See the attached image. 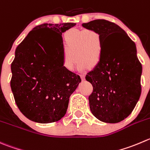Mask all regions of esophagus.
Wrapping results in <instances>:
<instances>
[{"label": "esophagus", "instance_id": "34e87169", "mask_svg": "<svg viewBox=\"0 0 150 150\" xmlns=\"http://www.w3.org/2000/svg\"><path fill=\"white\" fill-rule=\"evenodd\" d=\"M81 78H82V80H84V79H85V74L81 73Z\"/></svg>", "mask_w": 150, "mask_h": 150}]
</instances>
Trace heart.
Segmentation results:
<instances>
[{
	"label": "heart",
	"instance_id": "b5f03b06",
	"mask_svg": "<svg viewBox=\"0 0 150 150\" xmlns=\"http://www.w3.org/2000/svg\"><path fill=\"white\" fill-rule=\"evenodd\" d=\"M65 51L63 53V65L72 71L78 59V68L85 70L88 66L94 67L100 62L103 53L101 35L92 29L68 30L64 34Z\"/></svg>",
	"mask_w": 150,
	"mask_h": 150
}]
</instances>
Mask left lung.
I'll return each mask as SVG.
<instances>
[{
	"label": "left lung",
	"instance_id": "1",
	"mask_svg": "<svg viewBox=\"0 0 150 150\" xmlns=\"http://www.w3.org/2000/svg\"><path fill=\"white\" fill-rule=\"evenodd\" d=\"M82 26L97 30L103 40L100 62L86 76L92 84L90 110L100 121L117 123L127 118L139 100L142 67L135 43L117 24L94 20Z\"/></svg>",
	"mask_w": 150,
	"mask_h": 150
}]
</instances>
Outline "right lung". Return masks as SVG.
<instances>
[{"instance_id":"right-lung-1","label":"right lung","mask_w":150,"mask_h":150,"mask_svg":"<svg viewBox=\"0 0 150 150\" xmlns=\"http://www.w3.org/2000/svg\"><path fill=\"white\" fill-rule=\"evenodd\" d=\"M75 25L42 24L16 48L11 88L18 108L31 121L46 124L60 120L81 82L79 75L63 65L62 33Z\"/></svg>"}]
</instances>
